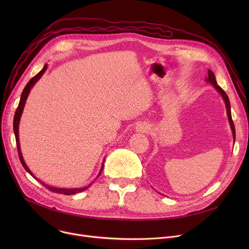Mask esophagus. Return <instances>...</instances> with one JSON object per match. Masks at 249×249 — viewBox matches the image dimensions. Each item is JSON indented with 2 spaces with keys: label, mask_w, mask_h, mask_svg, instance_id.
Here are the masks:
<instances>
[{
  "label": "esophagus",
  "mask_w": 249,
  "mask_h": 249,
  "mask_svg": "<svg viewBox=\"0 0 249 249\" xmlns=\"http://www.w3.org/2000/svg\"><path fill=\"white\" fill-rule=\"evenodd\" d=\"M135 130H136V132L144 133V132H147V131H148V130H149V126H148V124H146V123H144V122H142V123H139V124L136 125Z\"/></svg>",
  "instance_id": "1"
}]
</instances>
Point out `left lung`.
<instances>
[{"label": "left lung", "mask_w": 249, "mask_h": 249, "mask_svg": "<svg viewBox=\"0 0 249 249\" xmlns=\"http://www.w3.org/2000/svg\"><path fill=\"white\" fill-rule=\"evenodd\" d=\"M205 81L209 84H211L215 89L218 91V93L221 95L222 99H223L224 103H225V107H226V112H227V117H228V121H229V124H230V128H231V131H232V135H233V139L235 141V127H234V124H233V121H232V117H231V109H230V102H229V99H228V96L226 95L225 91L222 89L217 82H216V77H215V74L214 72L211 71V70H208V76L205 78Z\"/></svg>", "instance_id": "left-lung-1"}]
</instances>
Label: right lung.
<instances>
[{"label": "right lung", "mask_w": 249, "mask_h": 249, "mask_svg": "<svg viewBox=\"0 0 249 249\" xmlns=\"http://www.w3.org/2000/svg\"><path fill=\"white\" fill-rule=\"evenodd\" d=\"M47 63L44 65V68L39 71L34 77H32L31 80L28 82V84L26 85V87L24 88L22 94H21V98H20V102H19V105H18V108L16 110V113H15V116H14V123H13V127H14V133H15V137H16V142H17V148H18V153H19V159L21 160V163L23 165V167L34 178H36L38 181H40L41 184L46 188L48 189L49 191L51 192H54V193H57V194H63V195H74L76 193H80V192H83L85 190H87L89 186L93 185L94 181H91V184H89V186H86V187H83V188H72V189H65V188H56V187H52L50 185H47L45 184V182L41 181L39 178H37L33 173L30 171L29 167L27 166V164H26L24 159H23V155H22V152H21V147H20V140H19V124H20V120H21V116H22V113H23V110H24V107H25V104H26V101H27V98L30 94V91L32 89V88L34 87V85L40 80L41 76L43 75V73L46 71L47 70ZM104 161L105 160H103V163H102V167H101V171L98 175V177L96 178H99V176L101 175L102 171H103V167H104Z\"/></svg>", "instance_id": "add662e5"}]
</instances>
